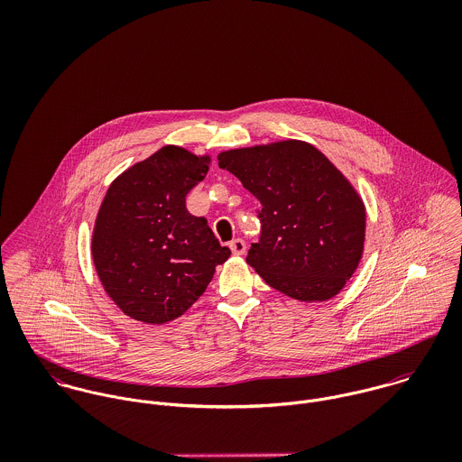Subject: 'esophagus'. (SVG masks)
<instances>
[{"label": "esophagus", "mask_w": 462, "mask_h": 462, "mask_svg": "<svg viewBox=\"0 0 462 462\" xmlns=\"http://www.w3.org/2000/svg\"><path fill=\"white\" fill-rule=\"evenodd\" d=\"M229 249H231V253L233 254H236V256H242L244 253H245V242L242 240V238H235L231 244H229Z\"/></svg>", "instance_id": "obj_1"}]
</instances>
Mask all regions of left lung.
Instances as JSON below:
<instances>
[{"label": "left lung", "instance_id": "8db88e82", "mask_svg": "<svg viewBox=\"0 0 462 462\" xmlns=\"http://www.w3.org/2000/svg\"><path fill=\"white\" fill-rule=\"evenodd\" d=\"M218 167L262 202L247 263L264 282L300 302L337 295L361 262L366 209L329 158L308 142L281 140L224 151Z\"/></svg>", "mask_w": 462, "mask_h": 462}]
</instances>
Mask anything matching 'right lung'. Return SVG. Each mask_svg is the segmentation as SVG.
<instances>
[{"label":"right lung","instance_id":"right-lung-1","mask_svg":"<svg viewBox=\"0 0 462 462\" xmlns=\"http://www.w3.org/2000/svg\"><path fill=\"white\" fill-rule=\"evenodd\" d=\"M209 156L165 145L108 187L92 233V260L108 297L133 320L160 326L206 291L231 251L187 209Z\"/></svg>","mask_w":462,"mask_h":462}]
</instances>
